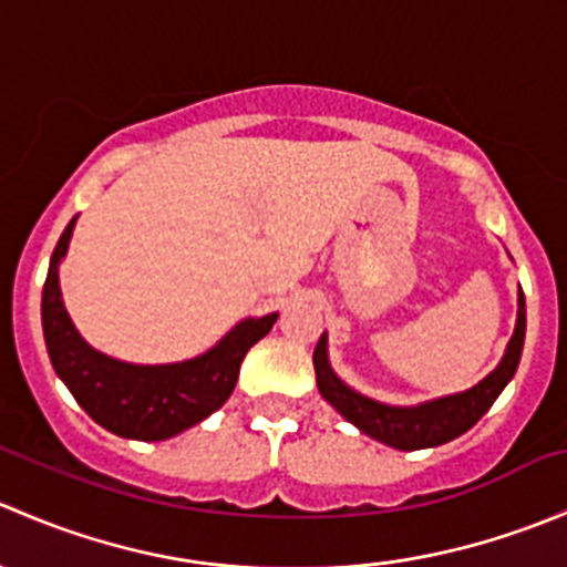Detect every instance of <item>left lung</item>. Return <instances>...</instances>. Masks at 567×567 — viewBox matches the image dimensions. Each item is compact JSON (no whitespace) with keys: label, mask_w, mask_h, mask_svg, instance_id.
I'll return each mask as SVG.
<instances>
[{"label":"left lung","mask_w":567,"mask_h":567,"mask_svg":"<svg viewBox=\"0 0 567 567\" xmlns=\"http://www.w3.org/2000/svg\"><path fill=\"white\" fill-rule=\"evenodd\" d=\"M524 331H527V307H524V293H518V323L499 368L468 392L450 394V398L414 405V409H394V405L375 403V400H368L348 390L331 373L329 359H326V337H320L316 353H312L318 390L359 431L390 444L394 450L439 447V444L453 442L461 433H466L468 427L477 425L480 416L494 405V400L499 398V392L505 390L507 381L516 373L524 348Z\"/></svg>","instance_id":"8db88e82"}]
</instances>
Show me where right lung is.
Returning a JSON list of instances; mask_svg holds the SVG:
<instances>
[{
  "label": "right lung",
  "instance_id": "1",
  "mask_svg": "<svg viewBox=\"0 0 567 567\" xmlns=\"http://www.w3.org/2000/svg\"><path fill=\"white\" fill-rule=\"evenodd\" d=\"M73 221L76 219H71V225L62 230L51 255L40 316H43V337L51 364L76 403L101 427L140 442H162L177 436L221 409L236 390L244 357L260 337L271 331L277 312L244 320L219 346L192 362L156 364V368L114 362L104 353L93 351L79 337L62 305L56 266L68 251Z\"/></svg>",
  "mask_w": 567,
  "mask_h": 567
}]
</instances>
